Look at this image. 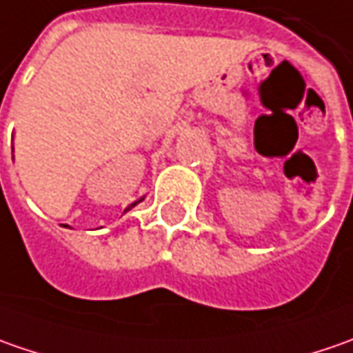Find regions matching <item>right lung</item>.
I'll return each instance as SVG.
<instances>
[{
    "mask_svg": "<svg viewBox=\"0 0 353 353\" xmlns=\"http://www.w3.org/2000/svg\"><path fill=\"white\" fill-rule=\"evenodd\" d=\"M135 204H137V202H133V204H131V206H135ZM131 206H129V208H131Z\"/></svg>",
    "mask_w": 353,
    "mask_h": 353,
    "instance_id": "add662e5",
    "label": "right lung"
}]
</instances>
